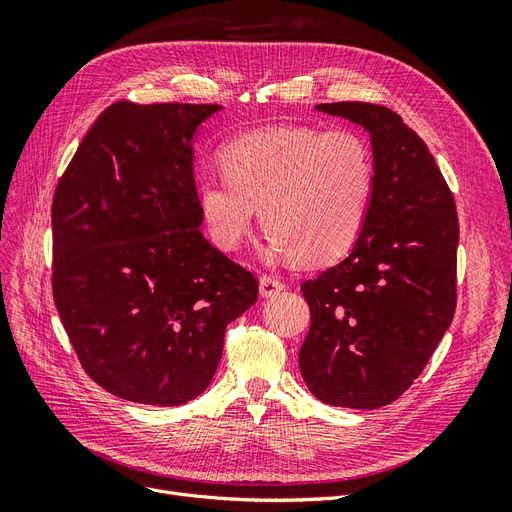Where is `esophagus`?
Masks as SVG:
<instances>
[{
	"instance_id": "34e87169",
	"label": "esophagus",
	"mask_w": 512,
	"mask_h": 512,
	"mask_svg": "<svg viewBox=\"0 0 512 512\" xmlns=\"http://www.w3.org/2000/svg\"><path fill=\"white\" fill-rule=\"evenodd\" d=\"M286 284L280 280V277L273 275H260V294L262 297H275L277 292H282Z\"/></svg>"
}]
</instances>
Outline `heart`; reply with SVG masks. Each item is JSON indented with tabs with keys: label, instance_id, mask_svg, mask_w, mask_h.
Segmentation results:
<instances>
[{
	"label": "heart",
	"instance_id": "obj_1",
	"mask_svg": "<svg viewBox=\"0 0 512 512\" xmlns=\"http://www.w3.org/2000/svg\"><path fill=\"white\" fill-rule=\"evenodd\" d=\"M226 179L198 188L213 243L235 252L258 220L267 252L320 267L361 239L374 200L376 164L365 138L350 130L273 126L247 132L220 151Z\"/></svg>",
	"mask_w": 512,
	"mask_h": 512
}]
</instances>
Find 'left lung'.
<instances>
[{"label": "left lung", "mask_w": 512, "mask_h": 512, "mask_svg": "<svg viewBox=\"0 0 512 512\" xmlns=\"http://www.w3.org/2000/svg\"><path fill=\"white\" fill-rule=\"evenodd\" d=\"M316 108L369 132L376 188L352 252L301 284L312 322L299 367L324 404L374 410L410 389L453 322L455 198L421 136L391 108Z\"/></svg>", "instance_id": "8db88e82"}]
</instances>
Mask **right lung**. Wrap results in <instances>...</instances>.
<instances>
[{
    "label": "right lung",
    "instance_id": "obj_1",
    "mask_svg": "<svg viewBox=\"0 0 512 512\" xmlns=\"http://www.w3.org/2000/svg\"><path fill=\"white\" fill-rule=\"evenodd\" d=\"M220 108L115 102L55 188L59 318L87 376L136 404L203 393L226 327L258 297L254 273L198 228L192 136Z\"/></svg>",
    "mask_w": 512,
    "mask_h": 512
}]
</instances>
